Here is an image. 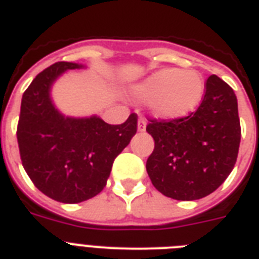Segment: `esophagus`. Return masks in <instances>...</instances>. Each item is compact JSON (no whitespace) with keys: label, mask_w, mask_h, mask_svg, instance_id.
Wrapping results in <instances>:
<instances>
[{"label":"esophagus","mask_w":259,"mask_h":259,"mask_svg":"<svg viewBox=\"0 0 259 259\" xmlns=\"http://www.w3.org/2000/svg\"><path fill=\"white\" fill-rule=\"evenodd\" d=\"M145 127H146L145 118L140 117V119H138V132H145Z\"/></svg>","instance_id":"1"}]
</instances>
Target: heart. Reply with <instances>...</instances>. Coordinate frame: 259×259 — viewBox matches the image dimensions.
Listing matches in <instances>:
<instances>
[{
    "label": "heart",
    "instance_id": "heart-1",
    "mask_svg": "<svg viewBox=\"0 0 259 259\" xmlns=\"http://www.w3.org/2000/svg\"><path fill=\"white\" fill-rule=\"evenodd\" d=\"M134 97L150 101V107L164 119L188 117L200 106L205 94V80L196 70L162 68L133 90Z\"/></svg>",
    "mask_w": 259,
    "mask_h": 259
}]
</instances>
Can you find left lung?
Segmentation results:
<instances>
[{"label": "left lung", "instance_id": "8db88e82", "mask_svg": "<svg viewBox=\"0 0 259 259\" xmlns=\"http://www.w3.org/2000/svg\"><path fill=\"white\" fill-rule=\"evenodd\" d=\"M154 149L146 170L154 188L176 200H197L223 184L237 162L241 123L234 90L217 75L205 80L196 111L179 119H149Z\"/></svg>", "mask_w": 259, "mask_h": 259}]
</instances>
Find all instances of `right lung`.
<instances>
[{
	"label": "right lung",
	"instance_id": "add662e5",
	"mask_svg": "<svg viewBox=\"0 0 259 259\" xmlns=\"http://www.w3.org/2000/svg\"><path fill=\"white\" fill-rule=\"evenodd\" d=\"M76 63L41 71L22 95L17 142L22 166L36 188L62 203H80L106 187L118 154L137 132V114L121 125L99 117H64L51 101V86Z\"/></svg>",
	"mask_w": 259,
	"mask_h": 259
}]
</instances>
